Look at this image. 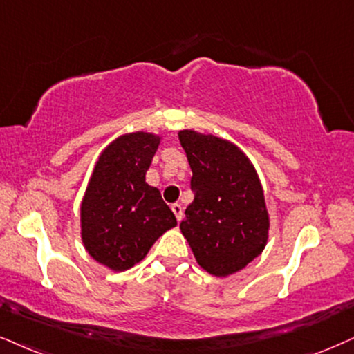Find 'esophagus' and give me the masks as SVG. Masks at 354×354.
<instances>
[{
  "instance_id": "obj_1",
  "label": "esophagus",
  "mask_w": 354,
  "mask_h": 354,
  "mask_svg": "<svg viewBox=\"0 0 354 354\" xmlns=\"http://www.w3.org/2000/svg\"><path fill=\"white\" fill-rule=\"evenodd\" d=\"M172 212H174V215H176L177 221H180L182 215H184V213H182V205L180 203H174L172 205Z\"/></svg>"
}]
</instances>
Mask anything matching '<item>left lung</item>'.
Masks as SVG:
<instances>
[{"instance_id":"8db88e82","label":"left lung","mask_w":354,"mask_h":354,"mask_svg":"<svg viewBox=\"0 0 354 354\" xmlns=\"http://www.w3.org/2000/svg\"><path fill=\"white\" fill-rule=\"evenodd\" d=\"M178 139L194 172V202L180 230L207 272L228 276L259 256L268 241L263 187L234 144L190 129L180 131Z\"/></svg>"}]
</instances>
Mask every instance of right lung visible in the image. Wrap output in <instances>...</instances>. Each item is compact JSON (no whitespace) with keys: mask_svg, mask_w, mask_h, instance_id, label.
I'll list each match as a JSON object with an SVG mask.
<instances>
[{"mask_svg":"<svg viewBox=\"0 0 354 354\" xmlns=\"http://www.w3.org/2000/svg\"><path fill=\"white\" fill-rule=\"evenodd\" d=\"M159 136L124 134L100 156L82 202V238L88 254L113 270L144 259L156 239L177 225L160 192L146 184Z\"/></svg>","mask_w":354,"mask_h":354,"instance_id":"1","label":"right lung"}]
</instances>
